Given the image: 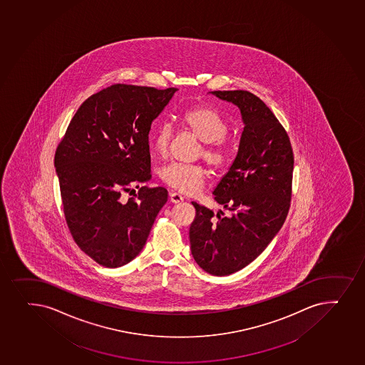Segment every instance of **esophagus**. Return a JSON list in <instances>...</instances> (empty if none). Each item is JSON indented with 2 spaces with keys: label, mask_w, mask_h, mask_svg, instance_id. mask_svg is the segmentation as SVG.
I'll list each match as a JSON object with an SVG mask.
<instances>
[{
  "label": "esophagus",
  "mask_w": 365,
  "mask_h": 365,
  "mask_svg": "<svg viewBox=\"0 0 365 365\" xmlns=\"http://www.w3.org/2000/svg\"><path fill=\"white\" fill-rule=\"evenodd\" d=\"M169 196L170 201L173 204H178L180 201H183V196L180 195V192H171Z\"/></svg>",
  "instance_id": "esophagus-1"
}]
</instances>
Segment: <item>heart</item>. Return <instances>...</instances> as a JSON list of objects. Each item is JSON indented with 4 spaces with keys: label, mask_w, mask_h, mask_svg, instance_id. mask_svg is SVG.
Wrapping results in <instances>:
<instances>
[{
    "label": "heart",
    "mask_w": 365,
    "mask_h": 365,
    "mask_svg": "<svg viewBox=\"0 0 365 365\" xmlns=\"http://www.w3.org/2000/svg\"><path fill=\"white\" fill-rule=\"evenodd\" d=\"M182 123L197 140L202 142L200 155L216 170H222L230 164L232 145L225 140L227 124L218 112L210 107H196L182 115ZM173 130L163 124L152 138L154 152L165 157L169 152ZM160 178L171 188L187 194H195L204 187L207 171L200 164L166 165L160 170Z\"/></svg>",
    "instance_id": "b5f03b06"
}]
</instances>
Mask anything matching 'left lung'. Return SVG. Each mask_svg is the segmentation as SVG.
<instances>
[{
	"instance_id": "left-lung-1",
	"label": "left lung",
	"mask_w": 365,
	"mask_h": 365,
	"mask_svg": "<svg viewBox=\"0 0 365 365\" xmlns=\"http://www.w3.org/2000/svg\"><path fill=\"white\" fill-rule=\"evenodd\" d=\"M211 94L239 107L243 128L232 166L213 190L232 212L213 220L210 208L192 202L189 229L196 264L208 274L227 276L252 263L277 235L292 197L294 157L286 130L258 96L246 91Z\"/></svg>"
}]
</instances>
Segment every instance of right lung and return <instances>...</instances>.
<instances>
[{
    "mask_svg": "<svg viewBox=\"0 0 365 365\" xmlns=\"http://www.w3.org/2000/svg\"><path fill=\"white\" fill-rule=\"evenodd\" d=\"M178 89L114 84L83 102L55 152L66 223L76 243L102 267H123L145 245L168 201L150 180L148 135Z\"/></svg>",
    "mask_w": 365,
    "mask_h": 365,
    "instance_id": "1",
    "label": "right lung"
}]
</instances>
